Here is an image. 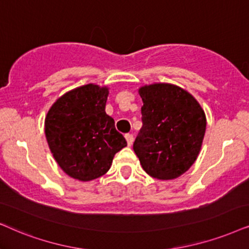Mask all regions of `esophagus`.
<instances>
[{
	"label": "esophagus",
	"instance_id": "34e87169",
	"mask_svg": "<svg viewBox=\"0 0 249 249\" xmlns=\"http://www.w3.org/2000/svg\"><path fill=\"white\" fill-rule=\"evenodd\" d=\"M125 139H126L128 146H131V144L133 143V135H132V134H130V133L125 134Z\"/></svg>",
	"mask_w": 249,
	"mask_h": 249
}]
</instances>
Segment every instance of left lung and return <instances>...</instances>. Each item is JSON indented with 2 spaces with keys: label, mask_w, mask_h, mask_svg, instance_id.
Segmentation results:
<instances>
[{
  "label": "left lung",
  "mask_w": 249,
  "mask_h": 249,
  "mask_svg": "<svg viewBox=\"0 0 249 249\" xmlns=\"http://www.w3.org/2000/svg\"><path fill=\"white\" fill-rule=\"evenodd\" d=\"M139 94L142 127L134 153L153 178H177L199 155L207 126L204 111L190 93L171 84L148 85Z\"/></svg>",
  "instance_id": "obj_1"
}]
</instances>
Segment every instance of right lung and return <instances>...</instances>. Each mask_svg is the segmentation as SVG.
Here are the masks:
<instances>
[{
    "label": "right lung",
    "mask_w": 249,
    "mask_h": 249,
    "mask_svg": "<svg viewBox=\"0 0 249 249\" xmlns=\"http://www.w3.org/2000/svg\"><path fill=\"white\" fill-rule=\"evenodd\" d=\"M109 90L88 84L59 97L49 109L45 133L50 152L65 174L80 181L101 177L116 153L127 146L106 114Z\"/></svg>",
    "instance_id": "right-lung-1"
}]
</instances>
